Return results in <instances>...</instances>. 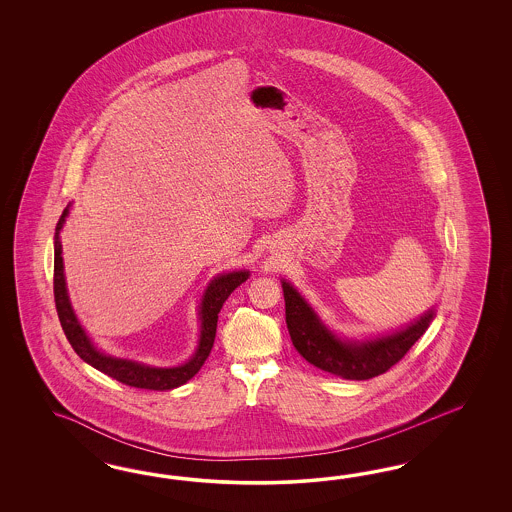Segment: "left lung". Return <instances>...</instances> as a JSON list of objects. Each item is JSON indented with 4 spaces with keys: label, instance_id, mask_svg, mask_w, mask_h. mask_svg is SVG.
<instances>
[{
    "label": "left lung",
    "instance_id": "obj_1",
    "mask_svg": "<svg viewBox=\"0 0 512 512\" xmlns=\"http://www.w3.org/2000/svg\"><path fill=\"white\" fill-rule=\"evenodd\" d=\"M281 285L285 296V321L296 351L315 368L343 379L364 381L388 372L407 355L435 317V311L430 310L407 328L375 340H340L319 321L291 283L283 281Z\"/></svg>",
    "mask_w": 512,
    "mask_h": 512
}]
</instances>
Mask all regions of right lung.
<instances>
[{
	"instance_id": "add662e5",
	"label": "right lung",
	"mask_w": 512,
	"mask_h": 512,
	"mask_svg": "<svg viewBox=\"0 0 512 512\" xmlns=\"http://www.w3.org/2000/svg\"><path fill=\"white\" fill-rule=\"evenodd\" d=\"M69 214V206L63 210L62 217L56 225V236H54V302L56 311L62 323L63 332L71 347L75 349L78 357L88 362L95 370L109 375L112 379L124 383L127 387L146 388V390H171L187 383L195 373L199 372L204 360L210 355L214 340H216L217 313L223 308L225 300L233 293L234 289L248 279L249 272H231L217 276L206 289L201 304V341L197 347V353L189 362L176 366V368H150L139 362H131L124 358L107 357L99 353L93 347L92 341L78 325L77 317L71 310L69 296L65 289V278H63L62 242H60V231L63 221Z\"/></svg>"
}]
</instances>
